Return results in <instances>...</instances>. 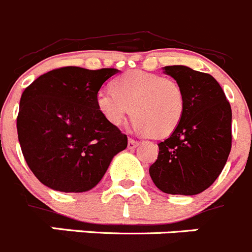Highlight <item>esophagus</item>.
Returning <instances> with one entry per match:
<instances>
[{"mask_svg":"<svg viewBox=\"0 0 252 252\" xmlns=\"http://www.w3.org/2000/svg\"><path fill=\"white\" fill-rule=\"evenodd\" d=\"M138 144H140V142L136 141V140H133V138H128L127 147L128 149H135V147L138 146Z\"/></svg>","mask_w":252,"mask_h":252,"instance_id":"1","label":"esophagus"}]
</instances>
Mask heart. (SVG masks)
I'll use <instances>...</instances> for the list:
<instances>
[{
    "label": "heart",
    "mask_w": 252,
    "mask_h": 252,
    "mask_svg": "<svg viewBox=\"0 0 252 252\" xmlns=\"http://www.w3.org/2000/svg\"><path fill=\"white\" fill-rule=\"evenodd\" d=\"M96 102L108 124L120 126L131 114L136 130L152 137L171 135L186 107L184 90L176 80L146 71L122 75L114 89L98 91Z\"/></svg>",
    "instance_id": "b5f03b06"
}]
</instances>
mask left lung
Returning a JSON list of instances; mask_svg holds the SVG:
<instances>
[{"label": "left lung", "mask_w": 252, "mask_h": 252, "mask_svg": "<svg viewBox=\"0 0 252 252\" xmlns=\"http://www.w3.org/2000/svg\"><path fill=\"white\" fill-rule=\"evenodd\" d=\"M182 87L186 100L176 130L158 144L150 176L162 192L197 195L222 171L231 151V106L218 81L188 66H166Z\"/></svg>", "instance_id": "obj_1"}]
</instances>
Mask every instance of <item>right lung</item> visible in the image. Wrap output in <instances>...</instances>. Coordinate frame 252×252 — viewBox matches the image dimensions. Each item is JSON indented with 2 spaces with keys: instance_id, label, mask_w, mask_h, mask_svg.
<instances>
[{
  "instance_id": "right-lung-1",
  "label": "right lung",
  "mask_w": 252,
  "mask_h": 252,
  "mask_svg": "<svg viewBox=\"0 0 252 252\" xmlns=\"http://www.w3.org/2000/svg\"><path fill=\"white\" fill-rule=\"evenodd\" d=\"M116 68L67 66L43 73L21 96L17 133L34 176L62 192L94 188L127 136L108 124L96 97Z\"/></svg>"
}]
</instances>
